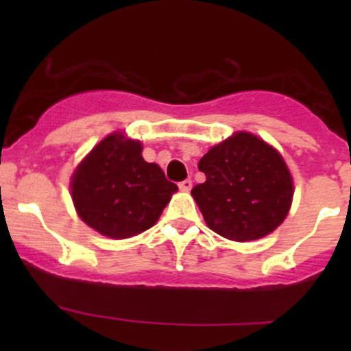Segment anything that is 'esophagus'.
Here are the masks:
<instances>
[{
	"label": "esophagus",
	"instance_id": "34e87169",
	"mask_svg": "<svg viewBox=\"0 0 351 351\" xmlns=\"http://www.w3.org/2000/svg\"><path fill=\"white\" fill-rule=\"evenodd\" d=\"M178 186H180L181 191H189V189H191V186H193V183H191V180H184V181H181Z\"/></svg>",
	"mask_w": 351,
	"mask_h": 351
}]
</instances>
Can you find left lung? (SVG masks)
Wrapping results in <instances>:
<instances>
[{"mask_svg": "<svg viewBox=\"0 0 351 351\" xmlns=\"http://www.w3.org/2000/svg\"><path fill=\"white\" fill-rule=\"evenodd\" d=\"M206 181L191 195L208 228L226 239L247 243L279 228L292 204L291 171L276 148L237 132L209 148L198 163Z\"/></svg>", "mask_w": 351, "mask_h": 351, "instance_id": "1", "label": "left lung"}]
</instances>
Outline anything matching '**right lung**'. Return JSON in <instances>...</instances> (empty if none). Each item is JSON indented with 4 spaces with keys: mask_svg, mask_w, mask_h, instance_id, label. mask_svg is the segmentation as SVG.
I'll return each instance as SVG.
<instances>
[{
    "mask_svg": "<svg viewBox=\"0 0 351 351\" xmlns=\"http://www.w3.org/2000/svg\"><path fill=\"white\" fill-rule=\"evenodd\" d=\"M71 191L87 226L112 239H127L158 221L178 186L165 178L158 165L145 162L138 140L115 132L79 163Z\"/></svg>",
    "mask_w": 351,
    "mask_h": 351,
    "instance_id": "1",
    "label": "right lung"
}]
</instances>
